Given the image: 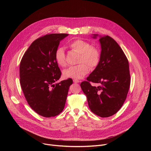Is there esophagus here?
<instances>
[{
    "instance_id": "esophagus-1",
    "label": "esophagus",
    "mask_w": 151,
    "mask_h": 151,
    "mask_svg": "<svg viewBox=\"0 0 151 151\" xmlns=\"http://www.w3.org/2000/svg\"><path fill=\"white\" fill-rule=\"evenodd\" d=\"M73 82H74V83H79V82H80V81L75 79H73Z\"/></svg>"
}]
</instances>
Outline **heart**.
<instances>
[{
    "mask_svg": "<svg viewBox=\"0 0 151 151\" xmlns=\"http://www.w3.org/2000/svg\"><path fill=\"white\" fill-rule=\"evenodd\" d=\"M70 48L79 52L78 63L76 66H71L63 72L65 78L79 79L87 75L91 68H96L100 63L101 52L100 50L94 46H91L90 42L82 39H76L70 44ZM55 60L58 66L64 68L67 65L66 54L64 48L58 47L54 54Z\"/></svg>",
    "mask_w": 151,
    "mask_h": 151,
    "instance_id": "obj_1",
    "label": "heart"
}]
</instances>
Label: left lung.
Instances as JSON below:
<instances>
[{
  "instance_id": "obj_1",
  "label": "left lung",
  "mask_w": 151,
  "mask_h": 151,
  "mask_svg": "<svg viewBox=\"0 0 151 151\" xmlns=\"http://www.w3.org/2000/svg\"><path fill=\"white\" fill-rule=\"evenodd\" d=\"M99 40L100 63L80 85L91 112L106 118L115 114L122 106L131 79L128 59L117 42L109 36L101 37ZM91 82L100 85H91Z\"/></svg>"
}]
</instances>
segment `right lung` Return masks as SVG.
Segmentation results:
<instances>
[{
	"label": "right lung",
	"mask_w": 151,
	"mask_h": 151,
	"mask_svg": "<svg viewBox=\"0 0 151 151\" xmlns=\"http://www.w3.org/2000/svg\"><path fill=\"white\" fill-rule=\"evenodd\" d=\"M68 34H49L34 40L19 65V82L31 108L46 118L60 114L65 106L71 78L54 84L61 72L54 54L60 41Z\"/></svg>",
	"instance_id": "right-lung-1"
}]
</instances>
